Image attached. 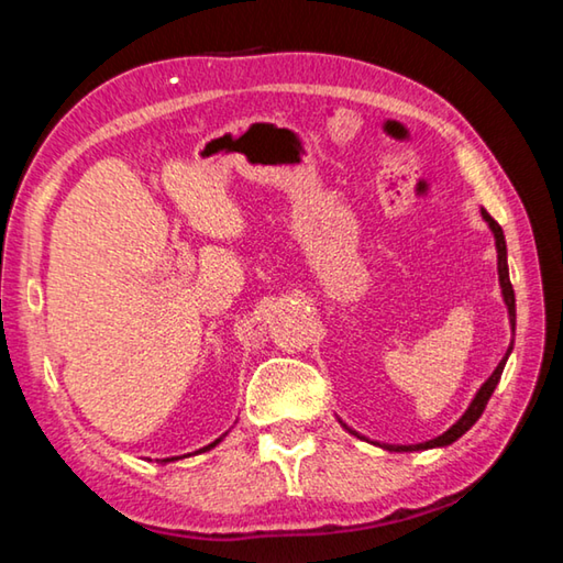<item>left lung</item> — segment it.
<instances>
[{
    "label": "left lung",
    "mask_w": 563,
    "mask_h": 563,
    "mask_svg": "<svg viewBox=\"0 0 563 563\" xmlns=\"http://www.w3.org/2000/svg\"><path fill=\"white\" fill-rule=\"evenodd\" d=\"M482 218L484 221H487V225H489V231L494 233V245H497V273H499V288H501V298H504V305H507V312H509V325H511V332L517 330V298H514V288H511V280H509V263H507V241H504V231H501V225L494 221V218L484 211L482 208ZM511 350H514V340L509 342V347H507V355L501 357V362L497 365V369H494V373L487 377V383H484L479 389H476V395H474V399L470 402V407L464 409V415L456 419V422L450 427V430H446L444 434H440V437H434V440H430V442H419V444H379V442H373V444H377V446H383V450H387V452H424V450H437V446H450L452 442H456L460 440L462 434H466L474 427V422L476 419L482 417V412H484V407H487V402H489V397H492V393L494 389H497V385H499V379H501V373H504V365H507V360H509V355H511ZM338 422L345 427V430L350 432V434H355L357 440H365V442H369L367 437H362V434H357L355 430H352V427H347L345 422H342V419L338 417Z\"/></svg>",
    "instance_id": "left-lung-1"
}]
</instances>
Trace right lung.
Returning a JSON list of instances; mask_svg holds the SVG:
<instances>
[{
    "label": "right lung",
    "instance_id": "add662e5",
    "mask_svg": "<svg viewBox=\"0 0 563 563\" xmlns=\"http://www.w3.org/2000/svg\"><path fill=\"white\" fill-rule=\"evenodd\" d=\"M228 432H231V430H228ZM228 432L225 434H221V437H218V440H213L211 444H206V446H201V450H196L194 454H203V452H208V450H213V446L216 444H221L223 440H225V437H228ZM184 456H190V454H180V456H166V460H158L161 464H168V462H178V460H184Z\"/></svg>",
    "mask_w": 563,
    "mask_h": 563
}]
</instances>
